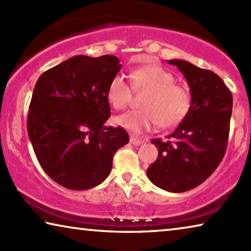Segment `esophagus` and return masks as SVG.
<instances>
[{
    "instance_id": "esophagus-1",
    "label": "esophagus",
    "mask_w": 251,
    "mask_h": 251,
    "mask_svg": "<svg viewBox=\"0 0 251 251\" xmlns=\"http://www.w3.org/2000/svg\"><path fill=\"white\" fill-rule=\"evenodd\" d=\"M129 142H130V144H133V145H135V146H139V145H142V144L144 143L143 139L136 138L135 136H130V138H129Z\"/></svg>"
}]
</instances>
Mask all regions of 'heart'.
Wrapping results in <instances>:
<instances>
[{
  "label": "heart",
  "instance_id": "1",
  "mask_svg": "<svg viewBox=\"0 0 251 251\" xmlns=\"http://www.w3.org/2000/svg\"><path fill=\"white\" fill-rule=\"evenodd\" d=\"M131 86L136 92H146L142 109L130 110L116 117L123 128L135 134L158 124L169 128L179 124L192 106V95L186 87L175 83V76L159 65H146L131 73ZM131 86L124 76L115 75L107 87V100L113 107L124 109L131 100Z\"/></svg>",
  "mask_w": 251,
  "mask_h": 251
}]
</instances>
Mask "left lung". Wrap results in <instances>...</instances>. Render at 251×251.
I'll use <instances>...</instances> for the list:
<instances>
[{"mask_svg":"<svg viewBox=\"0 0 251 251\" xmlns=\"http://www.w3.org/2000/svg\"><path fill=\"white\" fill-rule=\"evenodd\" d=\"M177 66L188 83L192 106L168 141L152 139L158 157L147 168L155 186L169 193H184L202 184L223 160L228 143L232 96L214 72L182 59Z\"/></svg>","mask_w":251,"mask_h":251,"instance_id":"1","label":"left lung"}]
</instances>
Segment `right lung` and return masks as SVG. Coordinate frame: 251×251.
Wrapping results in <instances>:
<instances>
[{
  "label": "right lung",
  "instance_id": "obj_1",
  "mask_svg": "<svg viewBox=\"0 0 251 251\" xmlns=\"http://www.w3.org/2000/svg\"><path fill=\"white\" fill-rule=\"evenodd\" d=\"M118 57L76 55L44 72L29 104L27 133L43 171L65 188L90 189L112 171L113 156L129 142L110 116L107 87Z\"/></svg>",
  "mask_w": 251,
  "mask_h": 251
}]
</instances>
